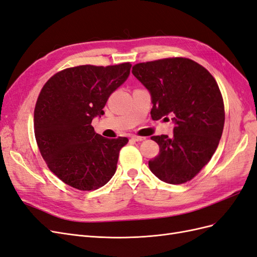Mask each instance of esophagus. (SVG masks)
<instances>
[{"label":"esophagus","mask_w":257,"mask_h":257,"mask_svg":"<svg viewBox=\"0 0 257 257\" xmlns=\"http://www.w3.org/2000/svg\"><path fill=\"white\" fill-rule=\"evenodd\" d=\"M132 141H134L136 143H141V142H144L145 141V137H141V136H132Z\"/></svg>","instance_id":"34e87169"}]
</instances>
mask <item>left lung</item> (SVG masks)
I'll use <instances>...</instances> for the list:
<instances>
[{"instance_id":"1","label":"left lung","mask_w":257,"mask_h":257,"mask_svg":"<svg viewBox=\"0 0 257 257\" xmlns=\"http://www.w3.org/2000/svg\"><path fill=\"white\" fill-rule=\"evenodd\" d=\"M132 73L150 93L152 119L170 115L175 123L172 137H151L160 153L149 161L150 170L166 183L190 181L212 158L223 133L219 85L205 67L185 58L139 63Z\"/></svg>"}]
</instances>
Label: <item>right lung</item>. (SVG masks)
I'll list each match as a JSON object with an SVG mask.
<instances>
[{"label": "right lung", "instance_id": "obj_1", "mask_svg": "<svg viewBox=\"0 0 257 257\" xmlns=\"http://www.w3.org/2000/svg\"><path fill=\"white\" fill-rule=\"evenodd\" d=\"M132 64L80 65L53 75L34 110L38 149L49 169L81 191L105 185L115 173L119 152L128 139L96 134L92 120L105 112L108 97L128 78Z\"/></svg>", "mask_w": 257, "mask_h": 257}]
</instances>
